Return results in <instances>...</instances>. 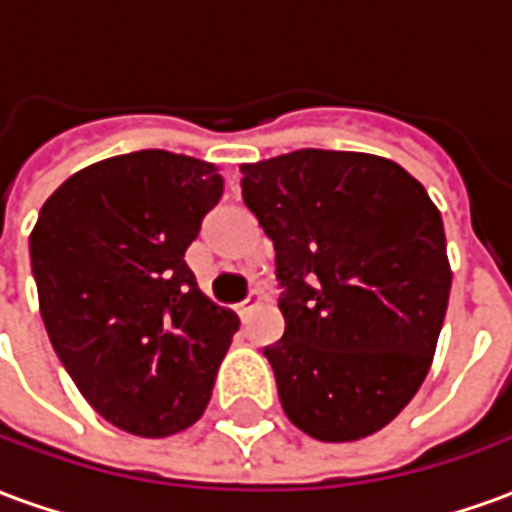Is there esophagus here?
<instances>
[{
  "label": "esophagus",
  "instance_id": "34e87169",
  "mask_svg": "<svg viewBox=\"0 0 512 512\" xmlns=\"http://www.w3.org/2000/svg\"><path fill=\"white\" fill-rule=\"evenodd\" d=\"M257 304H260V293H257V290H249V296H246V299L238 304V315H241V318H246L249 312L255 310Z\"/></svg>",
  "mask_w": 512,
  "mask_h": 512
}]
</instances>
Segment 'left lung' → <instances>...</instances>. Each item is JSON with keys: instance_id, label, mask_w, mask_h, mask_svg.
<instances>
[{"instance_id": "left-lung-1", "label": "left lung", "mask_w": 512, "mask_h": 512, "mask_svg": "<svg viewBox=\"0 0 512 512\" xmlns=\"http://www.w3.org/2000/svg\"><path fill=\"white\" fill-rule=\"evenodd\" d=\"M274 244L285 334L266 345L288 419L321 441L392 422L428 376L450 263L439 208L381 156L304 147L241 167Z\"/></svg>"}]
</instances>
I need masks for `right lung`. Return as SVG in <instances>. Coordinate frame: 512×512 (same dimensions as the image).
Wrapping results in <instances>:
<instances>
[{
	"instance_id": "obj_1",
	"label": "right lung",
	"mask_w": 512,
	"mask_h": 512,
	"mask_svg": "<svg viewBox=\"0 0 512 512\" xmlns=\"http://www.w3.org/2000/svg\"><path fill=\"white\" fill-rule=\"evenodd\" d=\"M213 164L139 150L76 172L29 235L46 332L87 403L161 439L211 400L238 318L197 288L186 249L222 200Z\"/></svg>"
}]
</instances>
